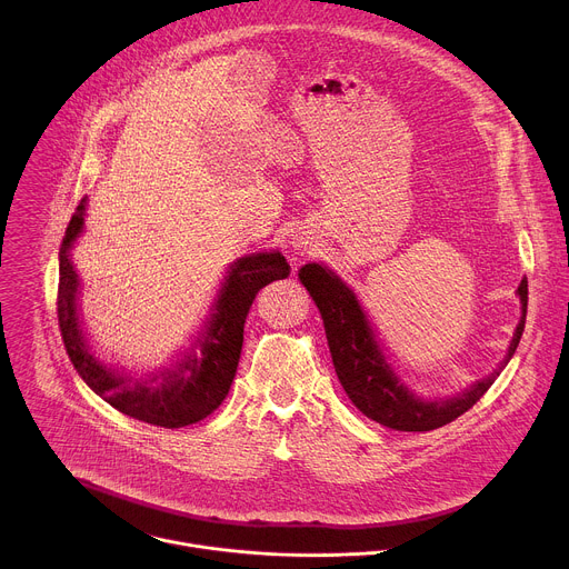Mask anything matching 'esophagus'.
<instances>
[{"label": "esophagus", "instance_id": "1", "mask_svg": "<svg viewBox=\"0 0 569 569\" xmlns=\"http://www.w3.org/2000/svg\"><path fill=\"white\" fill-rule=\"evenodd\" d=\"M295 246H297V248H303V250H306L308 241H303V239H297V241H295Z\"/></svg>", "mask_w": 569, "mask_h": 569}]
</instances>
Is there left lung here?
Instances as JSON below:
<instances>
[{"mask_svg": "<svg viewBox=\"0 0 569 569\" xmlns=\"http://www.w3.org/2000/svg\"><path fill=\"white\" fill-rule=\"evenodd\" d=\"M299 279L321 312L335 372L346 396L366 418L375 422L396 431L440 429L467 413L489 391V387L500 375V370H493L489 377H485V380H480L458 398L425 402L400 385V380L385 361L380 348H377L372 330L355 295L330 270L319 263H308L299 270ZM518 295L522 303V317L500 368H505L516 352L525 330L527 279L520 281Z\"/></svg>", "mask_w": 569, "mask_h": 569, "instance_id": "8db88e82", "label": "left lung"}]
</instances>
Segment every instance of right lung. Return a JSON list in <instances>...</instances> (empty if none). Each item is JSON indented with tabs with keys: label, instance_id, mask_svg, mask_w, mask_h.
<instances>
[{
	"label": "right lung",
	"instance_id": "obj_1",
	"mask_svg": "<svg viewBox=\"0 0 569 569\" xmlns=\"http://www.w3.org/2000/svg\"><path fill=\"white\" fill-rule=\"evenodd\" d=\"M84 203L73 212L60 248L58 321L71 363L87 387L120 413L164 429H180L208 418L226 400L243 348V326L259 290L272 281L286 279L290 266L279 252L239 259L221 290L206 335L197 341L201 357L189 355L176 370L158 375L156 386L133 382V377L111 372L89 352L78 315L76 292L78 274L69 259V248L84 226Z\"/></svg>",
	"mask_w": 569,
	"mask_h": 569
}]
</instances>
